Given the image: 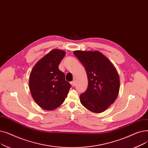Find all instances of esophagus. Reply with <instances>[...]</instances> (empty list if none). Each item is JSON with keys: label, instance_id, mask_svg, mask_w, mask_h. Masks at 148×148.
Returning a JSON list of instances; mask_svg holds the SVG:
<instances>
[{"label": "esophagus", "instance_id": "obj_1", "mask_svg": "<svg viewBox=\"0 0 148 148\" xmlns=\"http://www.w3.org/2000/svg\"><path fill=\"white\" fill-rule=\"evenodd\" d=\"M71 86H73V87H74L75 85V81H72L71 82Z\"/></svg>", "mask_w": 148, "mask_h": 148}]
</instances>
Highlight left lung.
Instances as JSON below:
<instances>
[{
    "mask_svg": "<svg viewBox=\"0 0 148 148\" xmlns=\"http://www.w3.org/2000/svg\"><path fill=\"white\" fill-rule=\"evenodd\" d=\"M86 71L88 86L80 96L82 104L99 113L113 104L120 88L119 74L112 62L98 51H74Z\"/></svg>",
    "mask_w": 148,
    "mask_h": 148,
    "instance_id": "obj_1",
    "label": "left lung"
}]
</instances>
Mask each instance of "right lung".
Masks as SVG:
<instances>
[{
    "label": "right lung",
    "mask_w": 148,
    "mask_h": 148,
    "mask_svg": "<svg viewBox=\"0 0 148 148\" xmlns=\"http://www.w3.org/2000/svg\"><path fill=\"white\" fill-rule=\"evenodd\" d=\"M65 56L62 50L54 49L39 60L29 77V88L36 104L45 110H53L65 101L71 84L59 69Z\"/></svg>",
    "instance_id": "add662e5"
}]
</instances>
